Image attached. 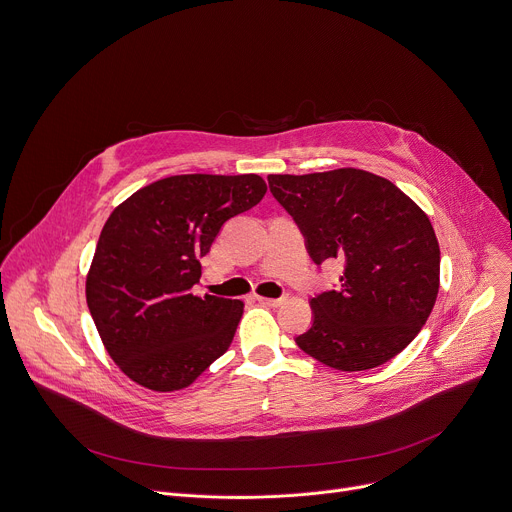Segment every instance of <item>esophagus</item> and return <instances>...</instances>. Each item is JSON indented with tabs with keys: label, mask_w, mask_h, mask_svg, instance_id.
Instances as JSON below:
<instances>
[{
	"label": "esophagus",
	"mask_w": 512,
	"mask_h": 512,
	"mask_svg": "<svg viewBox=\"0 0 512 512\" xmlns=\"http://www.w3.org/2000/svg\"><path fill=\"white\" fill-rule=\"evenodd\" d=\"M262 305H268V307H278V305H282L285 303L287 299L285 297H280V299H268V297H256Z\"/></svg>",
	"instance_id": "34e87169"
}]
</instances>
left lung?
<instances>
[{
  "instance_id": "1",
  "label": "left lung",
  "mask_w": 512,
  "mask_h": 512,
  "mask_svg": "<svg viewBox=\"0 0 512 512\" xmlns=\"http://www.w3.org/2000/svg\"><path fill=\"white\" fill-rule=\"evenodd\" d=\"M274 199L305 238L311 260H339L337 289L311 299L313 323L297 346L342 372L401 354L439 291V244L429 217L399 187L358 168L268 175Z\"/></svg>"
}]
</instances>
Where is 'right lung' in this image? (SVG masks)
I'll return each mask as SVG.
<instances>
[{
  "mask_svg": "<svg viewBox=\"0 0 512 512\" xmlns=\"http://www.w3.org/2000/svg\"><path fill=\"white\" fill-rule=\"evenodd\" d=\"M264 193L258 175H177L113 209L85 293L107 354L134 382L181 390L230 348L244 303L197 297L193 285L223 223Z\"/></svg>",
  "mask_w": 512,
  "mask_h": 512,
  "instance_id": "obj_1",
  "label": "right lung"
}]
</instances>
